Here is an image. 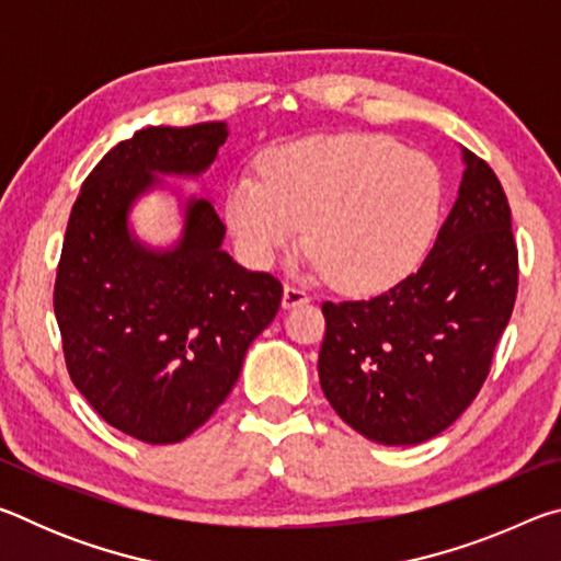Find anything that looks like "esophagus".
Here are the masks:
<instances>
[{
  "label": "esophagus",
  "mask_w": 561,
  "mask_h": 561,
  "mask_svg": "<svg viewBox=\"0 0 561 561\" xmlns=\"http://www.w3.org/2000/svg\"><path fill=\"white\" fill-rule=\"evenodd\" d=\"M311 297L307 291H304L301 287H297V284H287L284 287V297H282V307L284 309H291V307H299V304H307Z\"/></svg>",
  "instance_id": "esophagus-1"
}]
</instances>
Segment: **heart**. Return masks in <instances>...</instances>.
Returning a JSON list of instances; mask_svg holds the SVG:
<instances>
[{
  "label": "heart",
  "instance_id": "heart-1",
  "mask_svg": "<svg viewBox=\"0 0 561 561\" xmlns=\"http://www.w3.org/2000/svg\"><path fill=\"white\" fill-rule=\"evenodd\" d=\"M262 178L244 173L225 195L227 227L242 254L270 267L299 240L339 287L371 291L423 257L440 215L443 185L421 150L364 133L272 148Z\"/></svg>",
  "mask_w": 561,
  "mask_h": 561
}]
</instances>
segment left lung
Masks as SVG:
<instances>
[{
  "instance_id": "1",
  "label": "left lung",
  "mask_w": 561,
  "mask_h": 561,
  "mask_svg": "<svg viewBox=\"0 0 561 561\" xmlns=\"http://www.w3.org/2000/svg\"><path fill=\"white\" fill-rule=\"evenodd\" d=\"M465 165L417 272L371 299L321 304V391L368 440L415 445L458 421L512 317L519 267L507 195L485 160L465 150Z\"/></svg>"
}]
</instances>
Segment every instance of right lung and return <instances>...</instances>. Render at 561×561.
<instances>
[{"label": "right lung", "mask_w": 561, "mask_h": 561, "mask_svg": "<svg viewBox=\"0 0 561 561\" xmlns=\"http://www.w3.org/2000/svg\"><path fill=\"white\" fill-rule=\"evenodd\" d=\"M225 138L220 121L138 130L83 180L66 225L54 284L66 368L103 421L150 445L185 440L217 411L282 304L274 274L220 250L213 203L187 205L173 252H146L126 230L153 173H203Z\"/></svg>", "instance_id": "right-lung-1"}]
</instances>
